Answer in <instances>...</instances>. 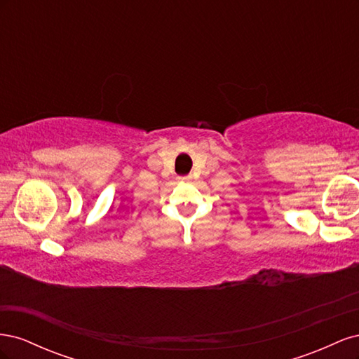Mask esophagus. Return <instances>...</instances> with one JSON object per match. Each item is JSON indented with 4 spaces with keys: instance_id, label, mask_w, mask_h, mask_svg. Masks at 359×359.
<instances>
[{
    "instance_id": "obj_1",
    "label": "esophagus",
    "mask_w": 359,
    "mask_h": 359,
    "mask_svg": "<svg viewBox=\"0 0 359 359\" xmlns=\"http://www.w3.org/2000/svg\"><path fill=\"white\" fill-rule=\"evenodd\" d=\"M181 180H182V181H190V177H182Z\"/></svg>"
}]
</instances>
